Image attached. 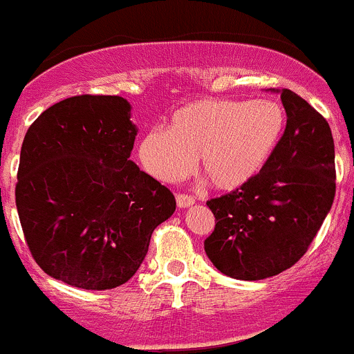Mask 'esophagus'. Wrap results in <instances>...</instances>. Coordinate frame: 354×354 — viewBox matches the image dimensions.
I'll use <instances>...</instances> for the list:
<instances>
[{
    "instance_id": "1",
    "label": "esophagus",
    "mask_w": 354,
    "mask_h": 354,
    "mask_svg": "<svg viewBox=\"0 0 354 354\" xmlns=\"http://www.w3.org/2000/svg\"><path fill=\"white\" fill-rule=\"evenodd\" d=\"M177 206L178 208H189V206L194 205V198L187 194H177Z\"/></svg>"
}]
</instances>
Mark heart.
I'll return each instance as SVG.
<instances>
[{"label":"heart","mask_w":354,"mask_h":354,"mask_svg":"<svg viewBox=\"0 0 354 354\" xmlns=\"http://www.w3.org/2000/svg\"><path fill=\"white\" fill-rule=\"evenodd\" d=\"M288 115L279 101L199 100L174 111L169 131L149 129L138 142L142 169L162 182L199 170L213 187L234 191L267 167L284 138Z\"/></svg>","instance_id":"obj_1"}]
</instances>
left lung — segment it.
Segmentation results:
<instances>
[{"label": "left lung", "instance_id": "8db88e82", "mask_svg": "<svg viewBox=\"0 0 354 354\" xmlns=\"http://www.w3.org/2000/svg\"><path fill=\"white\" fill-rule=\"evenodd\" d=\"M281 94L288 115L277 151L253 180L206 201L215 230L205 251L222 274L261 281L288 270L308 246L335 196L334 138L327 120L291 89Z\"/></svg>", "mask_w": 354, "mask_h": 354}]
</instances>
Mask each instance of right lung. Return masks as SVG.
I'll return each instance as SVG.
<instances>
[{
	"label": "right lung",
	"instance_id": "1",
	"mask_svg": "<svg viewBox=\"0 0 354 354\" xmlns=\"http://www.w3.org/2000/svg\"><path fill=\"white\" fill-rule=\"evenodd\" d=\"M131 110L120 96L66 97L24 138L15 187L24 236L36 263L73 288L125 284L176 212L170 189L131 160Z\"/></svg>",
	"mask_w": 354,
	"mask_h": 354
}]
</instances>
